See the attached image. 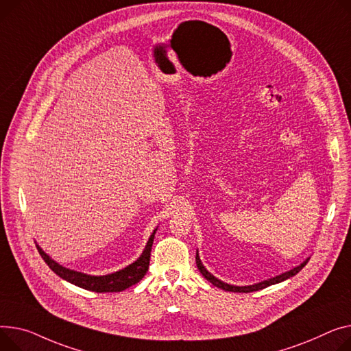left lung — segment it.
<instances>
[{
    "label": "left lung",
    "mask_w": 351,
    "mask_h": 351,
    "mask_svg": "<svg viewBox=\"0 0 351 351\" xmlns=\"http://www.w3.org/2000/svg\"><path fill=\"white\" fill-rule=\"evenodd\" d=\"M308 261H309V260L303 261L299 267H296V268H293V269H291V271H288V272H285V274L278 275V276H275V278H271V279H268V281H264V282H260V284H255V285H250V287H232V285H228V284L221 282L220 279L215 278L212 274H210V272L203 267V264H202V261H200V258H199V254H196V265H197L199 271L202 272V275L207 279L208 282H212L215 287H217V288H220V289H223V291H228V292H245V293H247V292H254V291H260V289H264V288H267V287H269V285H275V284H279V282L285 281V279H288V278L296 275L303 267H305V265L308 264Z\"/></svg>",
    "instance_id": "obj_1"
}]
</instances>
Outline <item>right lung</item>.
Instances as JSON below:
<instances>
[{
  "label": "right lung",
  "mask_w": 351,
  "mask_h": 351,
  "mask_svg": "<svg viewBox=\"0 0 351 351\" xmlns=\"http://www.w3.org/2000/svg\"><path fill=\"white\" fill-rule=\"evenodd\" d=\"M154 237H155V231L149 237L143 255L139 256L135 263H132L131 265H128L127 268H124L119 272L103 275V276H91V275H86L82 272L67 269V268L59 265L58 263H55L49 255H46L39 245H36V248L43 258V261L48 264V267L56 275L66 279L67 282L77 285L87 291H93V292H121V291L138 284L147 274V271L149 268V258H151V248H152Z\"/></svg>",
  "instance_id": "obj_1"
}]
</instances>
